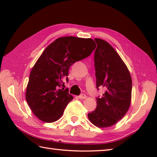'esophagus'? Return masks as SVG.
Masks as SVG:
<instances>
[{
  "mask_svg": "<svg viewBox=\"0 0 157 157\" xmlns=\"http://www.w3.org/2000/svg\"><path fill=\"white\" fill-rule=\"evenodd\" d=\"M79 98H80V99H86V95L85 94H81L80 95H79Z\"/></svg>",
  "mask_w": 157,
  "mask_h": 157,
  "instance_id": "34e87169",
  "label": "esophagus"
}]
</instances>
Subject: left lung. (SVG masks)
<instances>
[{
  "instance_id": "1",
  "label": "left lung",
  "mask_w": 157,
  "mask_h": 157,
  "mask_svg": "<svg viewBox=\"0 0 157 157\" xmlns=\"http://www.w3.org/2000/svg\"><path fill=\"white\" fill-rule=\"evenodd\" d=\"M94 61L97 88L106 91L97 98L96 109L88 113L91 123L100 128L116 124L128 111L132 99V81L125 63L115 49L105 40L95 39Z\"/></svg>"
}]
</instances>
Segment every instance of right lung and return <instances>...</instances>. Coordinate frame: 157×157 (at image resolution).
I'll return each mask as SVG.
<instances>
[{"label": "right lung", "instance_id": "add662e5", "mask_svg": "<svg viewBox=\"0 0 157 157\" xmlns=\"http://www.w3.org/2000/svg\"><path fill=\"white\" fill-rule=\"evenodd\" d=\"M95 48L92 39L69 36L59 37L44 50L32 68L25 92L28 104L36 118L53 123L62 117L73 98L68 89L59 87H65L63 80L68 82L70 66L89 57Z\"/></svg>", "mask_w": 157, "mask_h": 157}]
</instances>
